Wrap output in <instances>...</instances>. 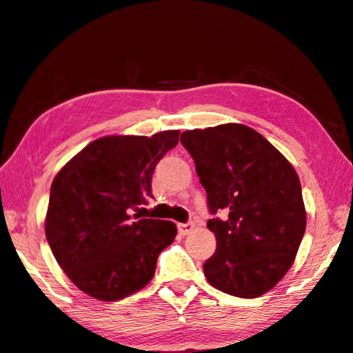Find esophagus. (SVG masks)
Listing matches in <instances>:
<instances>
[{"instance_id": "obj_1", "label": "esophagus", "mask_w": 353, "mask_h": 353, "mask_svg": "<svg viewBox=\"0 0 353 353\" xmlns=\"http://www.w3.org/2000/svg\"><path fill=\"white\" fill-rule=\"evenodd\" d=\"M178 232L181 234V236H186V234H189L192 231V228H194V224L191 223V221H188V223H178Z\"/></svg>"}]
</instances>
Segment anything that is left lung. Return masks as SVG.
<instances>
[{
	"mask_svg": "<svg viewBox=\"0 0 353 353\" xmlns=\"http://www.w3.org/2000/svg\"><path fill=\"white\" fill-rule=\"evenodd\" d=\"M214 216L216 250L203 274L223 293L258 298L294 261L305 232V208L293 165L252 127L223 124L181 134Z\"/></svg>",
	"mask_w": 353,
	"mask_h": 353,
	"instance_id": "left-lung-1",
	"label": "left lung"
}]
</instances>
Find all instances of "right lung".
Here are the masks:
<instances>
[{
  "label": "right lung",
  "mask_w": 353,
  "mask_h": 353,
  "mask_svg": "<svg viewBox=\"0 0 353 353\" xmlns=\"http://www.w3.org/2000/svg\"><path fill=\"white\" fill-rule=\"evenodd\" d=\"M178 137V130L103 137L54 178L46 239L63 272L85 294L117 301L150 283L176 226L139 219L132 212L152 197V173Z\"/></svg>",
  "instance_id": "right-lung-1"
}]
</instances>
